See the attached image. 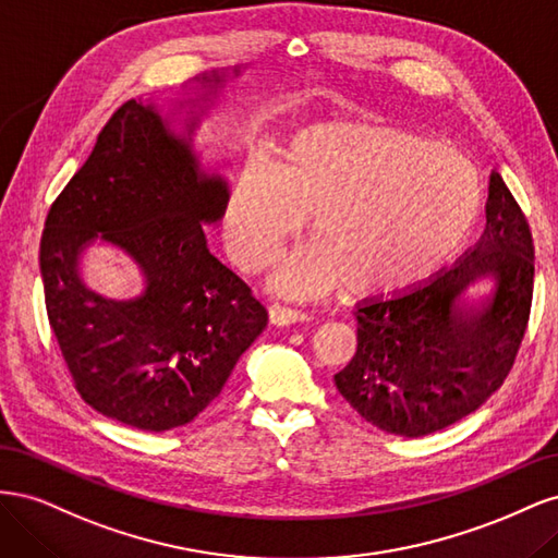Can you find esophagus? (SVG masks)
Returning a JSON list of instances; mask_svg holds the SVG:
<instances>
[{
	"label": "esophagus",
	"mask_w": 558,
	"mask_h": 558,
	"mask_svg": "<svg viewBox=\"0 0 558 558\" xmlns=\"http://www.w3.org/2000/svg\"><path fill=\"white\" fill-rule=\"evenodd\" d=\"M269 320H272L275 326H293V324H302V320H307V314L300 310L283 307V305H272L269 307Z\"/></svg>",
	"instance_id": "34e87169"
}]
</instances>
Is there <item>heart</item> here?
Masks as SVG:
<instances>
[{
	"mask_svg": "<svg viewBox=\"0 0 558 558\" xmlns=\"http://www.w3.org/2000/svg\"><path fill=\"white\" fill-rule=\"evenodd\" d=\"M316 238L272 275L293 298L344 283L353 295H396L435 275L480 216L477 177L463 154L418 132L367 121L298 130L275 167L248 165L223 214L240 267L272 263L305 226Z\"/></svg>",
	"mask_w": 558,
	"mask_h": 558,
	"instance_id": "1",
	"label": "heart"
}]
</instances>
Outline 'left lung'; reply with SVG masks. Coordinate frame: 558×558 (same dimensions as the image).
Masks as SVG:
<instances>
[{"instance_id": "8db88e82", "label": "left lung", "mask_w": 558, "mask_h": 558, "mask_svg": "<svg viewBox=\"0 0 558 558\" xmlns=\"http://www.w3.org/2000/svg\"><path fill=\"white\" fill-rule=\"evenodd\" d=\"M533 240L502 177L486 228L451 267L356 305L359 347L337 391L384 433L421 437L480 410L512 369L533 298ZM485 291L472 294L475 284Z\"/></svg>"}]
</instances>
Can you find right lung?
Returning a JSON list of instances; mask_svg holds the SVG:
<instances>
[{
	"label": "right lung",
	"instance_id": "1",
	"mask_svg": "<svg viewBox=\"0 0 558 558\" xmlns=\"http://www.w3.org/2000/svg\"><path fill=\"white\" fill-rule=\"evenodd\" d=\"M232 72L202 74L185 97L128 99L50 207L41 238L46 310L81 398L125 426L165 433L211 404L267 326L248 286L209 251L228 179L202 162L195 134ZM125 252L143 291L111 301L87 289L95 244Z\"/></svg>",
	"mask_w": 558,
	"mask_h": 558
}]
</instances>
